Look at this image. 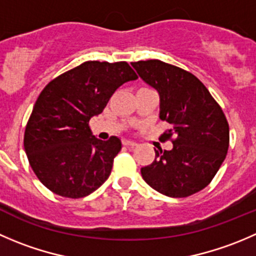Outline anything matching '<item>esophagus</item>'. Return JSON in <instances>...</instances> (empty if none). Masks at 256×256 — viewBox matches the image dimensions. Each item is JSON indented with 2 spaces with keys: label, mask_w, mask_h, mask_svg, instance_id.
<instances>
[{
  "label": "esophagus",
  "mask_w": 256,
  "mask_h": 256,
  "mask_svg": "<svg viewBox=\"0 0 256 256\" xmlns=\"http://www.w3.org/2000/svg\"><path fill=\"white\" fill-rule=\"evenodd\" d=\"M124 145L125 146H128V148H134V146H136L138 144L135 142V141H131V140H124Z\"/></svg>",
  "instance_id": "1"
}]
</instances>
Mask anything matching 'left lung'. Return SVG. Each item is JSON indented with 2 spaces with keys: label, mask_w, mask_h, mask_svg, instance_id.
Here are the masks:
<instances>
[{
  "label": "left lung",
  "mask_w": 256,
  "mask_h": 256,
  "mask_svg": "<svg viewBox=\"0 0 256 256\" xmlns=\"http://www.w3.org/2000/svg\"><path fill=\"white\" fill-rule=\"evenodd\" d=\"M131 65L144 82L158 92V118L171 126L164 138L176 135L171 150H155L154 162L141 168L142 178L166 196H190L209 185L226 158V118L192 74L160 60Z\"/></svg>",
  "instance_id": "obj_1"
}]
</instances>
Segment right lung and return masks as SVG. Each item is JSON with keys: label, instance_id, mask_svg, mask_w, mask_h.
Instances as JSON below:
<instances>
[{"label": "right lung", "instance_id": "1", "mask_svg": "<svg viewBox=\"0 0 256 256\" xmlns=\"http://www.w3.org/2000/svg\"><path fill=\"white\" fill-rule=\"evenodd\" d=\"M136 78L128 62L86 61L42 90L24 130V146L32 170L48 190L78 199L108 180L122 144L116 136L98 138L88 122L121 85Z\"/></svg>", "mask_w": 256, "mask_h": 256}]
</instances>
